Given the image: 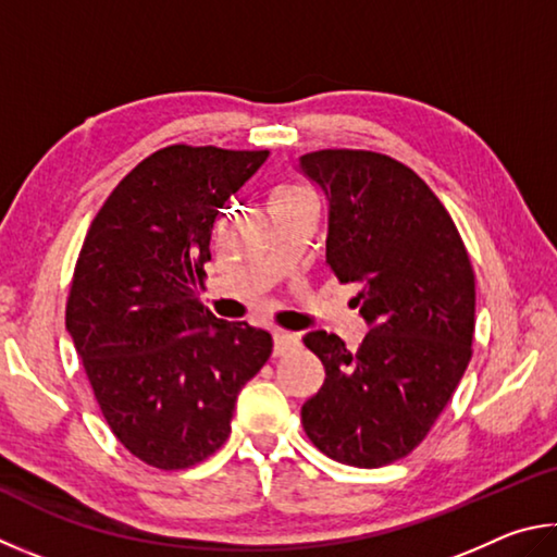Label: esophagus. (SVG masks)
<instances>
[{"label": "esophagus", "instance_id": "1", "mask_svg": "<svg viewBox=\"0 0 557 557\" xmlns=\"http://www.w3.org/2000/svg\"><path fill=\"white\" fill-rule=\"evenodd\" d=\"M300 345V337L294 333H273V357H284Z\"/></svg>", "mask_w": 557, "mask_h": 557}]
</instances>
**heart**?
Masks as SVG:
<instances>
[{
	"label": "heart",
	"mask_w": 557,
	"mask_h": 557,
	"mask_svg": "<svg viewBox=\"0 0 557 557\" xmlns=\"http://www.w3.org/2000/svg\"><path fill=\"white\" fill-rule=\"evenodd\" d=\"M288 193H298V190H281L278 195H288Z\"/></svg>",
	"instance_id": "obj_1"
}]
</instances>
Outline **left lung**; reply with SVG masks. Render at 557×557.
I'll use <instances>...</instances> for the list:
<instances>
[{"instance_id": "obj_1", "label": "left lung", "mask_w": 557, "mask_h": 557, "mask_svg": "<svg viewBox=\"0 0 557 557\" xmlns=\"http://www.w3.org/2000/svg\"><path fill=\"white\" fill-rule=\"evenodd\" d=\"M300 171L327 200L325 257L362 286L369 333L357 352L325 330L304 337L325 367L300 408L320 453L352 467L392 465L423 443L472 359L474 271L450 212L392 156L325 149Z\"/></svg>"}]
</instances>
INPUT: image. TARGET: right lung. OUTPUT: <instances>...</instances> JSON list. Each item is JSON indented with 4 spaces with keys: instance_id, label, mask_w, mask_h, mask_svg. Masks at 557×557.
Masks as SVG:
<instances>
[{
    "instance_id": "obj_1",
    "label": "right lung",
    "mask_w": 557,
    "mask_h": 557,
    "mask_svg": "<svg viewBox=\"0 0 557 557\" xmlns=\"http://www.w3.org/2000/svg\"><path fill=\"white\" fill-rule=\"evenodd\" d=\"M269 151L173 144L124 175L87 230L65 327L107 425L159 470H185L230 437L237 394L271 335L198 300L222 210Z\"/></svg>"
}]
</instances>
